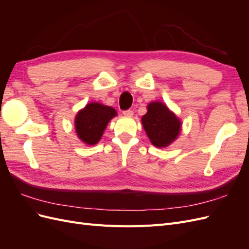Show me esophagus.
<instances>
[{"instance_id":"esophagus-1","label":"esophagus","mask_w":249,"mask_h":249,"mask_svg":"<svg viewBox=\"0 0 249 249\" xmlns=\"http://www.w3.org/2000/svg\"><path fill=\"white\" fill-rule=\"evenodd\" d=\"M123 113L124 116H132L134 114V112L132 110H124Z\"/></svg>"}]
</instances>
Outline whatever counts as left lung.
<instances>
[{"instance_id": "1", "label": "left lung", "mask_w": 249, "mask_h": 249, "mask_svg": "<svg viewBox=\"0 0 249 249\" xmlns=\"http://www.w3.org/2000/svg\"><path fill=\"white\" fill-rule=\"evenodd\" d=\"M142 124L149 140L157 147L169 145L180 130V123L177 116L159 102L148 105L147 113L142 117Z\"/></svg>"}]
</instances>
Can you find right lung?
Listing matches in <instances>:
<instances>
[{"instance_id": "right-lung-1", "label": "right lung", "mask_w": 249, "mask_h": 249, "mask_svg": "<svg viewBox=\"0 0 249 249\" xmlns=\"http://www.w3.org/2000/svg\"><path fill=\"white\" fill-rule=\"evenodd\" d=\"M116 115V111L99 103H91L78 113L76 131L79 138L89 145L97 143L102 137L109 120Z\"/></svg>"}]
</instances>
